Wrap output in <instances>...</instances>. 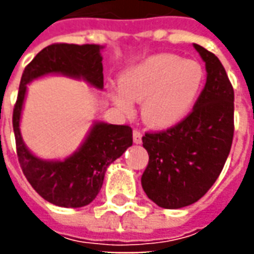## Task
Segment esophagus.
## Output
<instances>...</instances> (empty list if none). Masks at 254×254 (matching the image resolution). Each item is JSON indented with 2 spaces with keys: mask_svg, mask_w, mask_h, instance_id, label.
Masks as SVG:
<instances>
[{
  "mask_svg": "<svg viewBox=\"0 0 254 254\" xmlns=\"http://www.w3.org/2000/svg\"><path fill=\"white\" fill-rule=\"evenodd\" d=\"M141 137H143L141 132L133 130V141H134V144H141Z\"/></svg>",
  "mask_w": 254,
  "mask_h": 254,
  "instance_id": "esophagus-1",
  "label": "esophagus"
}]
</instances>
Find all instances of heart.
<instances>
[{"mask_svg":"<svg viewBox=\"0 0 254 254\" xmlns=\"http://www.w3.org/2000/svg\"><path fill=\"white\" fill-rule=\"evenodd\" d=\"M204 69L193 60L174 54H156L124 70L121 87L110 88L120 110L130 113L141 103V121L151 129H169L193 110L204 85Z\"/></svg>","mask_w":254,"mask_h":254,"instance_id":"heart-1","label":"heart"}]
</instances>
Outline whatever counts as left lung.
I'll return each instance as SVG.
<instances>
[{
	"label": "left lung",
	"mask_w": 254,
	"mask_h": 254,
	"mask_svg": "<svg viewBox=\"0 0 254 254\" xmlns=\"http://www.w3.org/2000/svg\"><path fill=\"white\" fill-rule=\"evenodd\" d=\"M205 63L207 81L189 116L176 127L145 133L149 160L141 187L149 200L167 209L200 200L218 180L234 136V89L219 58L193 45Z\"/></svg>",
	"instance_id": "8db88e82"
}]
</instances>
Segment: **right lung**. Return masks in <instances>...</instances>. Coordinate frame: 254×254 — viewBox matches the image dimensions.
<instances>
[{
	"mask_svg": "<svg viewBox=\"0 0 254 254\" xmlns=\"http://www.w3.org/2000/svg\"><path fill=\"white\" fill-rule=\"evenodd\" d=\"M102 49L103 46L99 45H50L36 54L21 76L13 110L20 166L36 193L58 207H84L98 196L107 167L133 144L132 127L95 121L81 145L72 155L60 160L41 159L27 148L20 132L27 84L47 74H63L102 89Z\"/></svg>",
	"mask_w": 254,
	"mask_h": 254,
	"instance_id": "1",
	"label": "right lung"
}]
</instances>
